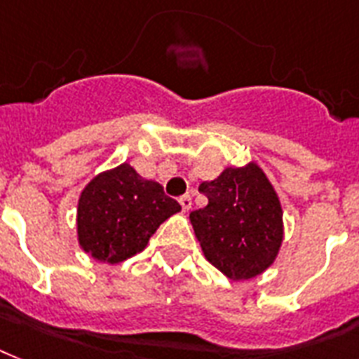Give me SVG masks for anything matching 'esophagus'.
Masks as SVG:
<instances>
[{
    "label": "esophagus",
    "instance_id": "1",
    "mask_svg": "<svg viewBox=\"0 0 359 359\" xmlns=\"http://www.w3.org/2000/svg\"><path fill=\"white\" fill-rule=\"evenodd\" d=\"M180 205H182V210L187 213V211L191 210V205H193V200H191V196H189V194H183L182 198H180Z\"/></svg>",
    "mask_w": 359,
    "mask_h": 359
}]
</instances>
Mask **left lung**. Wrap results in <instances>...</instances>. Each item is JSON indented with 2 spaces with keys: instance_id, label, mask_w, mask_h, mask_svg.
I'll return each instance as SVG.
<instances>
[{
  "instance_id": "8db88e82",
  "label": "left lung",
  "mask_w": 359,
  "mask_h": 359,
  "mask_svg": "<svg viewBox=\"0 0 359 359\" xmlns=\"http://www.w3.org/2000/svg\"><path fill=\"white\" fill-rule=\"evenodd\" d=\"M198 191L208 205L189 219L208 262L232 280L264 273L279 255L285 230L279 196L262 168L229 166Z\"/></svg>"
}]
</instances>
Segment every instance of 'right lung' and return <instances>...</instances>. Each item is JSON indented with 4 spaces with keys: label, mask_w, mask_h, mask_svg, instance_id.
<instances>
[{
    "label": "right lung",
    "mask_w": 359,
    "mask_h": 359,
    "mask_svg": "<svg viewBox=\"0 0 359 359\" xmlns=\"http://www.w3.org/2000/svg\"><path fill=\"white\" fill-rule=\"evenodd\" d=\"M180 210L159 183L144 180L123 163L97 174L80 193L79 243L99 262H123L148 245L161 223Z\"/></svg>",
    "instance_id": "right-lung-1"
}]
</instances>
